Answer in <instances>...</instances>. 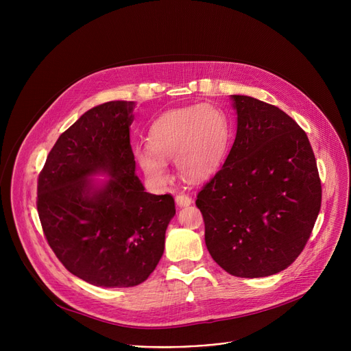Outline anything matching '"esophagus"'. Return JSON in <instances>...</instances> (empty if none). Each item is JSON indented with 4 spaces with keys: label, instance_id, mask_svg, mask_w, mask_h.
Here are the masks:
<instances>
[{
    "label": "esophagus",
    "instance_id": "obj_1",
    "mask_svg": "<svg viewBox=\"0 0 351 351\" xmlns=\"http://www.w3.org/2000/svg\"><path fill=\"white\" fill-rule=\"evenodd\" d=\"M175 202H176V205H178L179 208H183V206H189V205L192 204V199H191L188 195L179 193V195H176Z\"/></svg>",
    "mask_w": 351,
    "mask_h": 351
}]
</instances>
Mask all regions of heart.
<instances>
[{
    "label": "heart",
    "mask_w": 351,
    "mask_h": 351,
    "mask_svg": "<svg viewBox=\"0 0 351 351\" xmlns=\"http://www.w3.org/2000/svg\"><path fill=\"white\" fill-rule=\"evenodd\" d=\"M230 126L222 110L212 105H192L160 115L149 128V149H136L135 160L155 188L171 179L168 160H175L179 175L191 182L205 180L222 166Z\"/></svg>",
    "instance_id": "b5f03b06"
}]
</instances>
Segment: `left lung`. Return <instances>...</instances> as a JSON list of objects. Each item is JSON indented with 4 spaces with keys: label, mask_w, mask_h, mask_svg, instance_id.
<instances>
[{
    "label": "left lung",
    "mask_w": 351,
    "mask_h": 351,
    "mask_svg": "<svg viewBox=\"0 0 351 351\" xmlns=\"http://www.w3.org/2000/svg\"><path fill=\"white\" fill-rule=\"evenodd\" d=\"M236 138L196 199L213 261L237 278H266L304 249L322 205L316 158L303 129L278 106L230 95Z\"/></svg>",
    "instance_id": "obj_1"
}]
</instances>
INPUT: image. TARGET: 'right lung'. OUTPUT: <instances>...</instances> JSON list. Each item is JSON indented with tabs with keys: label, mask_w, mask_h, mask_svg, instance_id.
<instances>
[{
	"label": "right lung",
	"mask_w": 351,
	"mask_h": 351,
	"mask_svg": "<svg viewBox=\"0 0 351 351\" xmlns=\"http://www.w3.org/2000/svg\"><path fill=\"white\" fill-rule=\"evenodd\" d=\"M134 108L110 101L86 110L55 142L38 178L48 245L66 270L99 287H134L149 278L176 213L171 195L147 193L135 173Z\"/></svg>",
	"instance_id": "add662e5"
}]
</instances>
